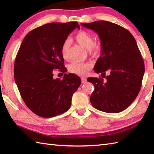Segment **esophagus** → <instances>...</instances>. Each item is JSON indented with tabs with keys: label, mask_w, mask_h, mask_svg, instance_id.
Segmentation results:
<instances>
[{
	"label": "esophagus",
	"mask_w": 154,
	"mask_h": 154,
	"mask_svg": "<svg viewBox=\"0 0 154 154\" xmlns=\"http://www.w3.org/2000/svg\"><path fill=\"white\" fill-rule=\"evenodd\" d=\"M81 81H82L83 83H87V79H85V78L82 77V78H81Z\"/></svg>",
	"instance_id": "1"
}]
</instances>
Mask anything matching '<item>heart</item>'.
Segmentation results:
<instances>
[{
	"mask_svg": "<svg viewBox=\"0 0 154 154\" xmlns=\"http://www.w3.org/2000/svg\"><path fill=\"white\" fill-rule=\"evenodd\" d=\"M75 40L81 46L88 50L89 53L96 56L101 51V46L99 44L94 43L92 34L86 31L81 30L75 35ZM61 54L65 60L69 59V42L65 41L61 45ZM91 65L88 63H81L79 61H73L69 65L68 70L71 73L78 75L85 74L89 70Z\"/></svg>",
	"mask_w": 154,
	"mask_h": 154,
	"instance_id": "b5f03b06",
	"label": "heart"
}]
</instances>
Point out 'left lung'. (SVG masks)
Returning <instances> with one entry per match:
<instances>
[{
  "label": "left lung",
  "instance_id": "8db88e82",
  "mask_svg": "<svg viewBox=\"0 0 154 154\" xmlns=\"http://www.w3.org/2000/svg\"><path fill=\"white\" fill-rule=\"evenodd\" d=\"M81 25L97 33L101 42V55L94 69L97 73H101L103 78H88L87 81L94 87L91 103L103 112H120L138 96L145 71L136 40L126 29L108 21Z\"/></svg>",
  "mask_w": 154,
  "mask_h": 154
}]
</instances>
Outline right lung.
I'll list each match as a JSON object with an SVG mask.
<instances>
[{
	"instance_id": "obj_1",
	"label": "right lung",
	"mask_w": 154,
	"mask_h": 154,
	"mask_svg": "<svg viewBox=\"0 0 154 154\" xmlns=\"http://www.w3.org/2000/svg\"><path fill=\"white\" fill-rule=\"evenodd\" d=\"M77 28V22H52L38 27L24 37L14 67L15 82L28 108L41 117L51 118L69 109L72 96L81 80L73 73L54 79V71L65 73L62 44Z\"/></svg>"
}]
</instances>
